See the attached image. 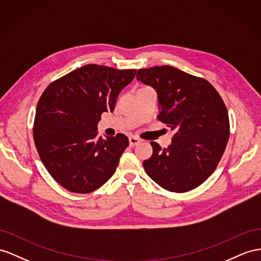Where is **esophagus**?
Here are the masks:
<instances>
[{"mask_svg":"<svg viewBox=\"0 0 261 261\" xmlns=\"http://www.w3.org/2000/svg\"><path fill=\"white\" fill-rule=\"evenodd\" d=\"M140 142H141V140H140V139L137 138V137H130V138H129V144H130V146H136V145H138Z\"/></svg>","mask_w":261,"mask_h":261,"instance_id":"1","label":"esophagus"}]
</instances>
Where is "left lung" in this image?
I'll use <instances>...</instances> for the list:
<instances>
[{
    "mask_svg": "<svg viewBox=\"0 0 261 261\" xmlns=\"http://www.w3.org/2000/svg\"><path fill=\"white\" fill-rule=\"evenodd\" d=\"M137 79L156 90L159 121L175 130L168 148L150 142L152 156L143 162L146 174L166 191L196 189L216 170L229 139L222 97L206 79L172 66L139 69Z\"/></svg>",
    "mask_w": 261,
    "mask_h": 261,
    "instance_id": "left-lung-1",
    "label": "left lung"
}]
</instances>
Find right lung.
Segmentation results:
<instances>
[{
	"label": "right lung",
	"mask_w": 261,
	"mask_h": 261,
	"mask_svg": "<svg viewBox=\"0 0 261 261\" xmlns=\"http://www.w3.org/2000/svg\"><path fill=\"white\" fill-rule=\"evenodd\" d=\"M136 69L89 64L47 86L39 98L33 128L38 155L64 189L88 194L115 174L129 139L98 137L102 112L113 111L119 92Z\"/></svg>",
	"instance_id": "right-lung-1"
}]
</instances>
